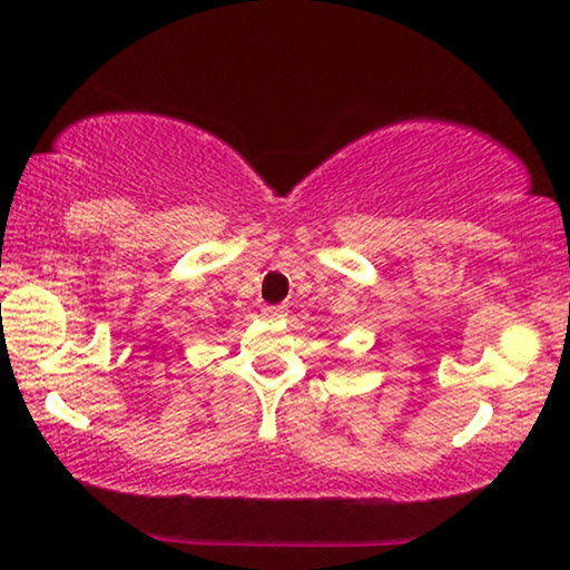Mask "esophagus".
Returning a JSON list of instances; mask_svg holds the SVG:
<instances>
[{"instance_id": "34e87169", "label": "esophagus", "mask_w": 570, "mask_h": 570, "mask_svg": "<svg viewBox=\"0 0 570 570\" xmlns=\"http://www.w3.org/2000/svg\"><path fill=\"white\" fill-rule=\"evenodd\" d=\"M262 314L267 318H283L287 314V308L285 306H264Z\"/></svg>"}]
</instances>
